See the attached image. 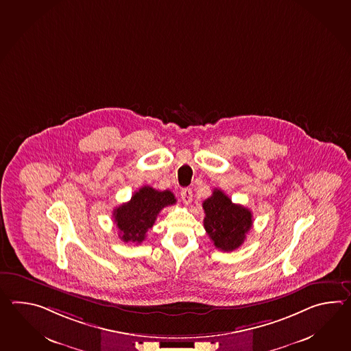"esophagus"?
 I'll return each instance as SVG.
<instances>
[{
	"mask_svg": "<svg viewBox=\"0 0 351 351\" xmlns=\"http://www.w3.org/2000/svg\"><path fill=\"white\" fill-rule=\"evenodd\" d=\"M181 200H182V203L189 204L193 202V190L191 189H182L181 190Z\"/></svg>",
	"mask_w": 351,
	"mask_h": 351,
	"instance_id": "34e87169",
	"label": "esophagus"
}]
</instances>
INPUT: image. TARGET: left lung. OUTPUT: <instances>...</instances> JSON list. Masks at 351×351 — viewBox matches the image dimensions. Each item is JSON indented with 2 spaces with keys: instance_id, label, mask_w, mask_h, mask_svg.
I'll list each match as a JSON object with an SVG mask.
<instances>
[{
  "instance_id": "1",
  "label": "left lung",
  "mask_w": 351,
  "mask_h": 351,
  "mask_svg": "<svg viewBox=\"0 0 351 351\" xmlns=\"http://www.w3.org/2000/svg\"><path fill=\"white\" fill-rule=\"evenodd\" d=\"M204 228L218 250L232 252L242 245L253 224L252 211L215 189L203 203Z\"/></svg>"
}]
</instances>
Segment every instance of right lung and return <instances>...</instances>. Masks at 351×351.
<instances>
[{"label":"right lung","mask_w":351,"mask_h":351,"mask_svg":"<svg viewBox=\"0 0 351 351\" xmlns=\"http://www.w3.org/2000/svg\"><path fill=\"white\" fill-rule=\"evenodd\" d=\"M173 204H176V199L170 190L158 191L151 186L141 187L128 203L122 204L113 210L121 241L136 244L143 242L148 229L155 224L158 213L165 206Z\"/></svg>","instance_id":"right-lung-1"}]
</instances>
